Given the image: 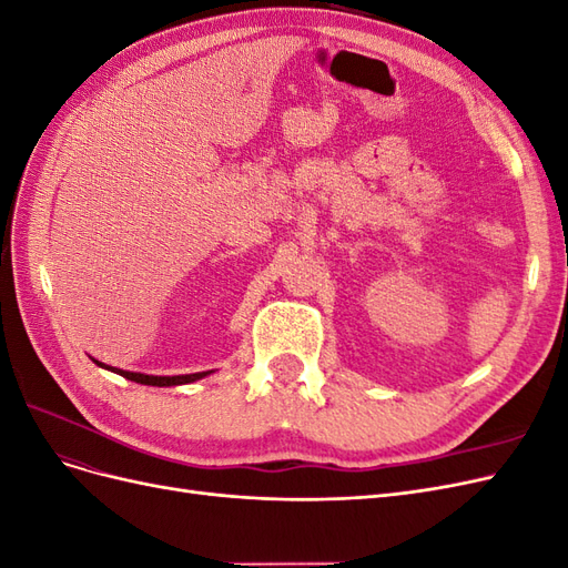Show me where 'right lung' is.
<instances>
[{
  "label": "right lung",
  "mask_w": 568,
  "mask_h": 568,
  "mask_svg": "<svg viewBox=\"0 0 568 568\" xmlns=\"http://www.w3.org/2000/svg\"><path fill=\"white\" fill-rule=\"evenodd\" d=\"M94 363L99 367H106L120 376H125V379L130 382H136V384H144V386H180V384H192L196 379H203L205 374L211 372H196V374H182V376H151V374H140V372H125V369H115V367H109V365H101L99 359H94Z\"/></svg>",
  "instance_id": "add662e5"
}]
</instances>
